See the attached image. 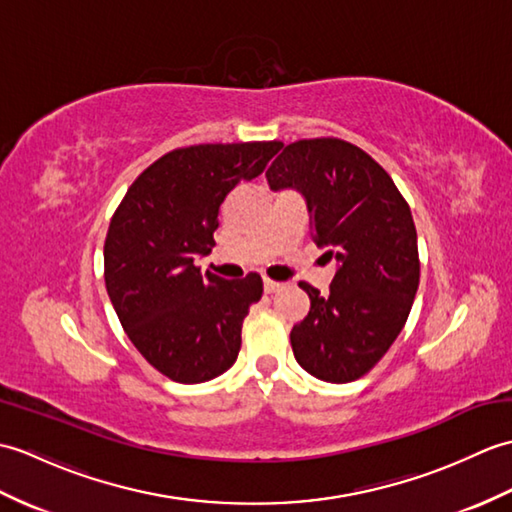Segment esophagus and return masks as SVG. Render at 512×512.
Masks as SVG:
<instances>
[{"label": "esophagus", "instance_id": "34e87169", "mask_svg": "<svg viewBox=\"0 0 512 512\" xmlns=\"http://www.w3.org/2000/svg\"><path fill=\"white\" fill-rule=\"evenodd\" d=\"M284 288V284H279V281H273V279H264V290L268 292V295H273V292Z\"/></svg>", "mask_w": 512, "mask_h": 512}]
</instances>
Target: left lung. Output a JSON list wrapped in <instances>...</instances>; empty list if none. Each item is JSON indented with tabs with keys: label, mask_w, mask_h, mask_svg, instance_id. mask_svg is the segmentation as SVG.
<instances>
[{
	"label": "left lung",
	"mask_w": 512,
	"mask_h": 512,
	"mask_svg": "<svg viewBox=\"0 0 512 512\" xmlns=\"http://www.w3.org/2000/svg\"><path fill=\"white\" fill-rule=\"evenodd\" d=\"M273 191L297 189L310 235L336 273L328 295L301 281L310 312L290 332L297 363L325 383H352L387 354L420 284L407 200L378 162L341 138L297 140L266 171Z\"/></svg>",
	"instance_id": "1"
}]
</instances>
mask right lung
Returning <instances> with one entry per match:
<instances>
[{
	"label": "right lung",
	"instance_id": "add662e5",
	"mask_svg": "<svg viewBox=\"0 0 512 512\" xmlns=\"http://www.w3.org/2000/svg\"><path fill=\"white\" fill-rule=\"evenodd\" d=\"M281 147L268 140L173 149L140 173L112 215L107 295L136 350L176 383H204L235 363L262 277L228 281L202 275L193 262L215 246L226 195L257 178Z\"/></svg>",
	"mask_w": 512,
	"mask_h": 512
}]
</instances>
